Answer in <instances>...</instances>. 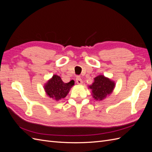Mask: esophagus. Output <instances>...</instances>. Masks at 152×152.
<instances>
[{
  "label": "esophagus",
  "instance_id": "34e87169",
  "mask_svg": "<svg viewBox=\"0 0 152 152\" xmlns=\"http://www.w3.org/2000/svg\"><path fill=\"white\" fill-rule=\"evenodd\" d=\"M76 82L78 84H82V80L80 76H77L76 77Z\"/></svg>",
  "mask_w": 152,
  "mask_h": 152
}]
</instances>
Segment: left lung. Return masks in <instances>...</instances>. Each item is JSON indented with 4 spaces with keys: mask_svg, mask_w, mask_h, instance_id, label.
<instances>
[{
    "mask_svg": "<svg viewBox=\"0 0 152 152\" xmlns=\"http://www.w3.org/2000/svg\"><path fill=\"white\" fill-rule=\"evenodd\" d=\"M114 87L113 81L103 75H98L94 78V81L89 88L92 89V94L94 99L102 100L112 93Z\"/></svg>",
    "mask_w": 152,
    "mask_h": 152,
    "instance_id": "obj_1",
    "label": "left lung"
}]
</instances>
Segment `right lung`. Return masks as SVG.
I'll list each match as a JSON object with an SVG mask.
<instances>
[{
	"label": "right lung",
	"instance_id": "add662e5",
	"mask_svg": "<svg viewBox=\"0 0 152 152\" xmlns=\"http://www.w3.org/2000/svg\"><path fill=\"white\" fill-rule=\"evenodd\" d=\"M74 85V81L71 80L68 83L63 82L60 77L53 75L45 84L44 89L50 98L58 101L66 97L71 87Z\"/></svg>",
	"mask_w": 152,
	"mask_h": 152
}]
</instances>
